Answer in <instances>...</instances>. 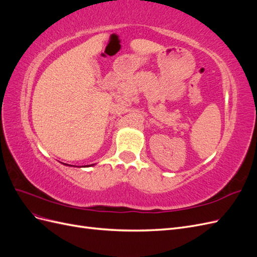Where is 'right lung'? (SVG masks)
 <instances>
[{
	"mask_svg": "<svg viewBox=\"0 0 257 257\" xmlns=\"http://www.w3.org/2000/svg\"><path fill=\"white\" fill-rule=\"evenodd\" d=\"M65 165H66V164H65ZM93 165H94V164H92V166H93ZM68 166H73V165H68ZM85 166L89 167V166H91V165H85Z\"/></svg>",
	"mask_w": 257,
	"mask_h": 257,
	"instance_id": "obj_1",
	"label": "right lung"
}]
</instances>
